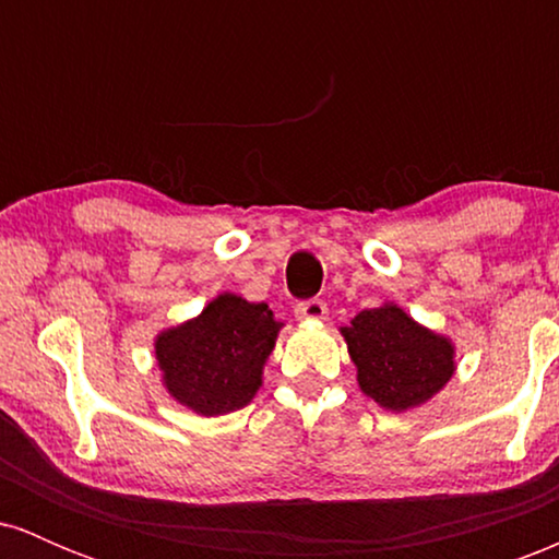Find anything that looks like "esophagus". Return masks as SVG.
<instances>
[{
  "label": "esophagus",
  "mask_w": 559,
  "mask_h": 559,
  "mask_svg": "<svg viewBox=\"0 0 559 559\" xmlns=\"http://www.w3.org/2000/svg\"><path fill=\"white\" fill-rule=\"evenodd\" d=\"M294 312H297L299 320H325V316H329V307H325L323 299H307V301H299Z\"/></svg>",
  "instance_id": "obj_1"
}]
</instances>
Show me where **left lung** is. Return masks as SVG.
Returning <instances> with one entry per match:
<instances>
[{
    "mask_svg": "<svg viewBox=\"0 0 559 559\" xmlns=\"http://www.w3.org/2000/svg\"><path fill=\"white\" fill-rule=\"evenodd\" d=\"M342 336L357 365L362 394L383 409L418 407L454 373V344L415 323L394 301L362 310L344 325Z\"/></svg>",
    "mask_w": 559,
    "mask_h": 559,
    "instance_id": "1",
    "label": "left lung"
}]
</instances>
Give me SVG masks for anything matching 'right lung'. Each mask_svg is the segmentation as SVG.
<instances>
[{
  "instance_id": "1",
  "label": "right lung",
  "mask_w": 559,
  "mask_h": 559,
  "mask_svg": "<svg viewBox=\"0 0 559 559\" xmlns=\"http://www.w3.org/2000/svg\"><path fill=\"white\" fill-rule=\"evenodd\" d=\"M281 325L265 301L217 294L197 318L155 338L165 389L204 418L247 407L262 386Z\"/></svg>"
}]
</instances>
